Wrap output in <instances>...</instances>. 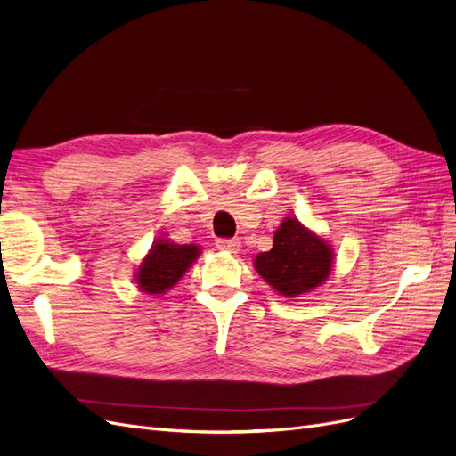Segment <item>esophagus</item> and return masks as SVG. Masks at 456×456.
I'll return each mask as SVG.
<instances>
[{
	"label": "esophagus",
	"mask_w": 456,
	"mask_h": 456,
	"mask_svg": "<svg viewBox=\"0 0 456 456\" xmlns=\"http://www.w3.org/2000/svg\"><path fill=\"white\" fill-rule=\"evenodd\" d=\"M240 240H216V247L220 251L228 253H238L240 251Z\"/></svg>",
	"instance_id": "obj_1"
}]
</instances>
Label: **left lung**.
Returning a JSON list of instances; mask_svg holds the SVG:
<instances>
[{
  "instance_id": "1",
  "label": "left lung",
  "mask_w": 456,
  "mask_h": 456,
  "mask_svg": "<svg viewBox=\"0 0 456 456\" xmlns=\"http://www.w3.org/2000/svg\"><path fill=\"white\" fill-rule=\"evenodd\" d=\"M335 253L330 245L287 216L273 233V245L255 258L258 275L283 297H300L322 285L333 270Z\"/></svg>"
}]
</instances>
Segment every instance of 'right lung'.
<instances>
[{
	"label": "right lung",
	"instance_id": "right-lung-1",
	"mask_svg": "<svg viewBox=\"0 0 456 456\" xmlns=\"http://www.w3.org/2000/svg\"><path fill=\"white\" fill-rule=\"evenodd\" d=\"M198 245H176L169 240H158L142 258L134 273L136 287L148 295H163L200 256Z\"/></svg>",
	"mask_w": 456,
	"mask_h": 456
}]
</instances>
